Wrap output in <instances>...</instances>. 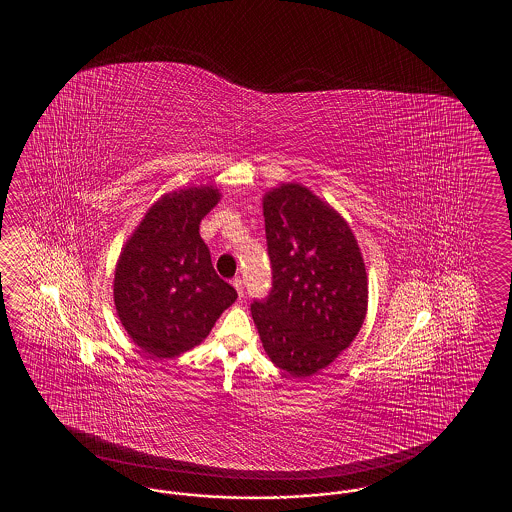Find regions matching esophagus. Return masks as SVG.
Instances as JSON below:
<instances>
[{
  "mask_svg": "<svg viewBox=\"0 0 512 512\" xmlns=\"http://www.w3.org/2000/svg\"><path fill=\"white\" fill-rule=\"evenodd\" d=\"M232 285H234V289L238 291V296L243 298V282H241V278H234V280H232Z\"/></svg>",
  "mask_w": 512,
  "mask_h": 512,
  "instance_id": "34e87169",
  "label": "esophagus"
}]
</instances>
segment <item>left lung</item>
I'll use <instances>...</instances> for the list:
<instances>
[{"label":"left lung","instance_id":"1","mask_svg":"<svg viewBox=\"0 0 512 512\" xmlns=\"http://www.w3.org/2000/svg\"><path fill=\"white\" fill-rule=\"evenodd\" d=\"M271 294L251 305L274 366L305 379L324 370L359 335L368 274L348 221L300 183L265 192Z\"/></svg>","mask_w":512,"mask_h":512}]
</instances>
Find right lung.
Instances as JSON below:
<instances>
[{"label":"right lung","mask_w":512,"mask_h":512,"mask_svg":"<svg viewBox=\"0 0 512 512\" xmlns=\"http://www.w3.org/2000/svg\"><path fill=\"white\" fill-rule=\"evenodd\" d=\"M221 199L218 186H186L159 197L120 251L113 302L131 340L155 359L196 348L236 302L219 278L199 223Z\"/></svg>","instance_id":"add662e5"}]
</instances>
